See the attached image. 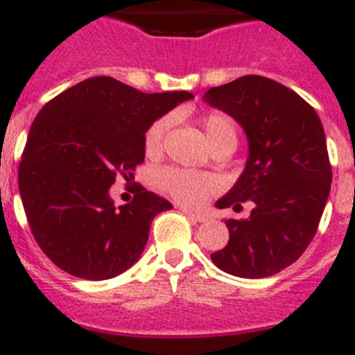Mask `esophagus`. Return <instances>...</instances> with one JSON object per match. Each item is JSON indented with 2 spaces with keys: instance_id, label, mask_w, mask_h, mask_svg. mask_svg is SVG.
<instances>
[{
  "instance_id": "obj_1",
  "label": "esophagus",
  "mask_w": 355,
  "mask_h": 355,
  "mask_svg": "<svg viewBox=\"0 0 355 355\" xmlns=\"http://www.w3.org/2000/svg\"><path fill=\"white\" fill-rule=\"evenodd\" d=\"M181 211H183L184 215L188 216V218H192V220H196V222H206V220H208V216H206L205 213L192 211V209H188V208H181Z\"/></svg>"
}]
</instances>
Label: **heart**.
<instances>
[{
	"instance_id": "1",
	"label": "heart",
	"mask_w": 355,
	"mask_h": 355,
	"mask_svg": "<svg viewBox=\"0 0 355 355\" xmlns=\"http://www.w3.org/2000/svg\"><path fill=\"white\" fill-rule=\"evenodd\" d=\"M171 119L162 117L147 128L144 135V150L150 158L162 155L165 135H167ZM200 126L206 140L213 147L220 144H236V126L233 119L222 112H209L200 119ZM158 187L163 192L184 206L205 205L216 190V180L205 172L187 171V168H165L158 174Z\"/></svg>"
}]
</instances>
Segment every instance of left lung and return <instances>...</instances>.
I'll return each mask as SVG.
<instances>
[{
  "label": "left lung",
  "instance_id": "1",
  "mask_svg": "<svg viewBox=\"0 0 355 355\" xmlns=\"http://www.w3.org/2000/svg\"><path fill=\"white\" fill-rule=\"evenodd\" d=\"M243 128L249 158L216 208H241L249 218H229V241L211 254L220 270L261 279L284 270L315 238L331 192L332 171L322 121L309 103L284 85L241 76L202 97Z\"/></svg>",
  "mask_w": 355,
  "mask_h": 355
}]
</instances>
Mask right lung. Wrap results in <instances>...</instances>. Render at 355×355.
<instances>
[{"label":"right lung","mask_w":355,"mask_h":355,"mask_svg":"<svg viewBox=\"0 0 355 355\" xmlns=\"http://www.w3.org/2000/svg\"><path fill=\"white\" fill-rule=\"evenodd\" d=\"M192 97L96 76L44 105L19 163V192L33 238L58 268L105 281L137 263L153 218L172 205L140 187L115 208L108 190L144 162L147 128Z\"/></svg>","instance_id":"obj_1"}]
</instances>
